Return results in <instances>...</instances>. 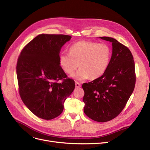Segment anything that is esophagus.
<instances>
[{"mask_svg":"<svg viewBox=\"0 0 150 150\" xmlns=\"http://www.w3.org/2000/svg\"><path fill=\"white\" fill-rule=\"evenodd\" d=\"M75 86H76V88H79L81 87V84L79 83L78 82H76V83H75Z\"/></svg>","mask_w":150,"mask_h":150,"instance_id":"esophagus-1","label":"esophagus"}]
</instances>
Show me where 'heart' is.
I'll return each instance as SVG.
<instances>
[{
    "instance_id": "heart-1",
    "label": "heart",
    "mask_w": 150,
    "mask_h": 150,
    "mask_svg": "<svg viewBox=\"0 0 150 150\" xmlns=\"http://www.w3.org/2000/svg\"><path fill=\"white\" fill-rule=\"evenodd\" d=\"M111 51L108 45L96 42L82 40L72 44L69 53H61L59 56V63L62 69L68 74H72L78 81H84L89 77L97 79L106 72L110 64Z\"/></svg>"
}]
</instances>
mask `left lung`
I'll return each mask as SVG.
<instances>
[{"label": "left lung", "instance_id": "8db88e82", "mask_svg": "<svg viewBox=\"0 0 150 150\" xmlns=\"http://www.w3.org/2000/svg\"><path fill=\"white\" fill-rule=\"evenodd\" d=\"M112 43V55L104 74L83 84L84 112L89 118L106 122L123 110L135 86L133 57L129 49L114 38L99 37Z\"/></svg>", "mask_w": 150, "mask_h": 150}]
</instances>
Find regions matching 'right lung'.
I'll return each mask as SVG.
<instances>
[{
	"label": "right lung",
	"instance_id": "obj_1",
	"mask_svg": "<svg viewBox=\"0 0 150 150\" xmlns=\"http://www.w3.org/2000/svg\"><path fill=\"white\" fill-rule=\"evenodd\" d=\"M70 35L39 34L22 49L18 58L17 76L22 101L38 117L52 120L59 116L64 103L75 88L59 63L62 47ZM63 79V83L57 81Z\"/></svg>",
	"mask_w": 150,
	"mask_h": 150
}]
</instances>
